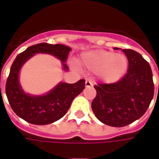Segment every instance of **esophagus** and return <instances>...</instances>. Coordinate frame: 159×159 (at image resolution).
<instances>
[{
	"label": "esophagus",
	"instance_id": "1",
	"mask_svg": "<svg viewBox=\"0 0 159 159\" xmlns=\"http://www.w3.org/2000/svg\"><path fill=\"white\" fill-rule=\"evenodd\" d=\"M92 85H93V83H92V82H91L90 80H86V82H85V86H86L87 88L91 87Z\"/></svg>",
	"mask_w": 159,
	"mask_h": 159
}]
</instances>
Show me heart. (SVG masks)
<instances>
[{
  "label": "heart",
  "instance_id": "b5f03b06",
  "mask_svg": "<svg viewBox=\"0 0 159 159\" xmlns=\"http://www.w3.org/2000/svg\"><path fill=\"white\" fill-rule=\"evenodd\" d=\"M84 66L97 71L100 79L106 83H114L121 79L128 69V59L123 54L106 50L87 52L83 57Z\"/></svg>",
  "mask_w": 159,
  "mask_h": 159
}]
</instances>
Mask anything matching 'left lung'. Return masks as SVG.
Returning a JSON list of instances; mask_svg holds the SVG:
<instances>
[{"instance_id": "left-lung-1", "label": "left lung", "mask_w": 159, "mask_h": 159, "mask_svg": "<svg viewBox=\"0 0 159 159\" xmlns=\"http://www.w3.org/2000/svg\"><path fill=\"white\" fill-rule=\"evenodd\" d=\"M129 60L125 76L112 83H98L92 110L101 123L124 127L143 116L154 94L150 65L139 52L123 49Z\"/></svg>"}]
</instances>
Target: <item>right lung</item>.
Returning <instances> with one entry per match:
<instances>
[{"mask_svg":"<svg viewBox=\"0 0 159 159\" xmlns=\"http://www.w3.org/2000/svg\"><path fill=\"white\" fill-rule=\"evenodd\" d=\"M70 48L61 44L42 42L29 47L19 53L12 63L6 83V94L12 111L26 122L36 125L49 124L63 117L69 110L70 104L85 88V80L72 84L60 83L48 93L42 96L28 95L19 83L20 68L35 53L43 52L55 56L63 62L64 69L68 70L65 62Z\"/></svg>","mask_w":159,"mask_h":159,"instance_id":"right-lung-1","label":"right lung"}]
</instances>
